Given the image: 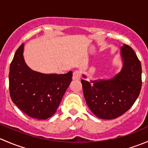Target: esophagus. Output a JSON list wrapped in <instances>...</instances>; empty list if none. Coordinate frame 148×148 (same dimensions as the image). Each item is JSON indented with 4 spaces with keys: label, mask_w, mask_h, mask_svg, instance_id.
<instances>
[{
    "label": "esophagus",
    "mask_w": 148,
    "mask_h": 148,
    "mask_svg": "<svg viewBox=\"0 0 148 148\" xmlns=\"http://www.w3.org/2000/svg\"><path fill=\"white\" fill-rule=\"evenodd\" d=\"M81 78V74L79 71H75L73 72L72 79L74 80H79Z\"/></svg>",
    "instance_id": "esophagus-1"
}]
</instances>
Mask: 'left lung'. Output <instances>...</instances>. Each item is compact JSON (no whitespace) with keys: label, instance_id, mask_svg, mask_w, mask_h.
I'll list each match as a JSON object with an SVG mask.
<instances>
[{"label":"left lung","instance_id":"1","mask_svg":"<svg viewBox=\"0 0 148 148\" xmlns=\"http://www.w3.org/2000/svg\"><path fill=\"white\" fill-rule=\"evenodd\" d=\"M122 68L109 79H82L86 104L99 118L112 120L126 112L135 103L142 86V66L133 49L126 44L120 47ZM84 78H86L82 75Z\"/></svg>","mask_w":148,"mask_h":148}]
</instances>
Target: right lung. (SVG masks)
Instances as JSON below:
<instances>
[{"mask_svg":"<svg viewBox=\"0 0 148 148\" xmlns=\"http://www.w3.org/2000/svg\"><path fill=\"white\" fill-rule=\"evenodd\" d=\"M23 49L24 44H22L10 65V98L29 117L46 120L56 112L72 80V71L47 74L34 71L25 62Z\"/></svg>","mask_w":148,"mask_h":148,"instance_id":"right-lung-1","label":"right lung"}]
</instances>
